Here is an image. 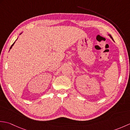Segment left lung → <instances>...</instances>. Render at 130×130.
<instances>
[{"instance_id":"8db88e82","label":"left lung","mask_w":130,"mask_h":130,"mask_svg":"<svg viewBox=\"0 0 130 130\" xmlns=\"http://www.w3.org/2000/svg\"><path fill=\"white\" fill-rule=\"evenodd\" d=\"M109 36H110V37H111V38H112V39L113 40V38H112V36H111V35H109Z\"/></svg>"}]
</instances>
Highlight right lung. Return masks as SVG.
I'll list each match as a JSON object with an SVG mask.
<instances>
[{"label":"right lung","instance_id":"right-lung-1","mask_svg":"<svg viewBox=\"0 0 130 130\" xmlns=\"http://www.w3.org/2000/svg\"><path fill=\"white\" fill-rule=\"evenodd\" d=\"M14 43H13L12 44V46H11V47H10V49L11 48H12V46H13V45H14Z\"/></svg>","mask_w":130,"mask_h":130}]
</instances>
